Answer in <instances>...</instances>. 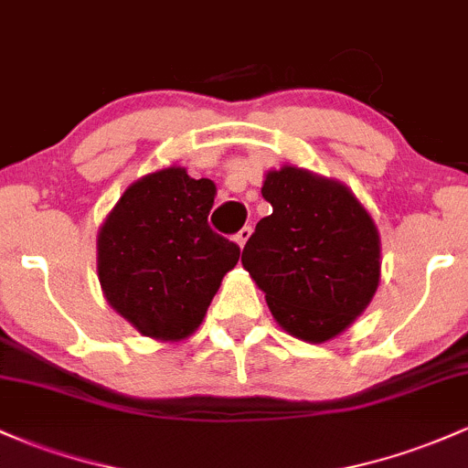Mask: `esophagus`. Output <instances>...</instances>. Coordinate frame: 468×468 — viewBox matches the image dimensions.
Returning a JSON list of instances; mask_svg holds the SVG:
<instances>
[{"label": "esophagus", "mask_w": 468, "mask_h": 468, "mask_svg": "<svg viewBox=\"0 0 468 468\" xmlns=\"http://www.w3.org/2000/svg\"><path fill=\"white\" fill-rule=\"evenodd\" d=\"M250 234H252V228H243V229H239V232H236V236H234V240H236V243L240 245V248H243V245L248 243Z\"/></svg>", "instance_id": "obj_1"}]
</instances>
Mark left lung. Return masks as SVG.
I'll return each mask as SVG.
<instances>
[{"instance_id":"obj_1","label":"left lung","mask_w":468,"mask_h":468,"mask_svg":"<svg viewBox=\"0 0 468 468\" xmlns=\"http://www.w3.org/2000/svg\"><path fill=\"white\" fill-rule=\"evenodd\" d=\"M272 214L256 223L243 268L281 328L303 341L333 339L366 310L379 283V234L344 185L296 167L265 176Z\"/></svg>"}]
</instances>
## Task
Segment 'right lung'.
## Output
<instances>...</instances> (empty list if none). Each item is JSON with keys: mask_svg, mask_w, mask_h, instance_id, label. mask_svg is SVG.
Masks as SVG:
<instances>
[{"mask_svg": "<svg viewBox=\"0 0 468 468\" xmlns=\"http://www.w3.org/2000/svg\"><path fill=\"white\" fill-rule=\"evenodd\" d=\"M216 187L167 167L133 183L98 236L104 296L144 336L176 341L203 321L240 248L207 223Z\"/></svg>", "mask_w": 468, "mask_h": 468, "instance_id": "add662e5", "label": "right lung"}]
</instances>
